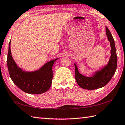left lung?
Listing matches in <instances>:
<instances>
[{
  "instance_id": "8db88e82",
  "label": "left lung",
  "mask_w": 125,
  "mask_h": 125,
  "mask_svg": "<svg viewBox=\"0 0 125 125\" xmlns=\"http://www.w3.org/2000/svg\"><path fill=\"white\" fill-rule=\"evenodd\" d=\"M105 31L111 47V55L107 64L104 65L101 69L94 72L92 76L87 77L79 73L77 65L74 63L75 67L76 81L78 86L83 89L94 90L102 88L108 83L115 74L116 70L117 55L114 39L110 31L106 27H105Z\"/></svg>"
}]
</instances>
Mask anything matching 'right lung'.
I'll list each match as a JSON object with an SVG mask.
<instances>
[{
	"instance_id": "obj_1",
	"label": "right lung",
	"mask_w": 125,
	"mask_h": 125,
	"mask_svg": "<svg viewBox=\"0 0 125 125\" xmlns=\"http://www.w3.org/2000/svg\"><path fill=\"white\" fill-rule=\"evenodd\" d=\"M10 44L11 40L9 44L7 65L10 78L14 84L28 94H38L49 90L52 79V65L59 58L47 62L36 71L23 70L18 66L12 58Z\"/></svg>"
}]
</instances>
